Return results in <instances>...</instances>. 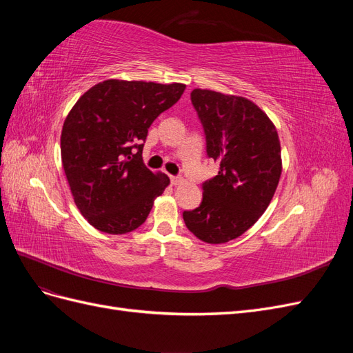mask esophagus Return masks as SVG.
<instances>
[{
    "label": "esophagus",
    "mask_w": 353,
    "mask_h": 353,
    "mask_svg": "<svg viewBox=\"0 0 353 353\" xmlns=\"http://www.w3.org/2000/svg\"><path fill=\"white\" fill-rule=\"evenodd\" d=\"M170 183H172L174 185H179L184 183V178L183 176H170Z\"/></svg>",
    "instance_id": "obj_1"
}]
</instances>
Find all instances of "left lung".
<instances>
[{
  "label": "left lung",
  "instance_id": "1",
  "mask_svg": "<svg viewBox=\"0 0 353 353\" xmlns=\"http://www.w3.org/2000/svg\"><path fill=\"white\" fill-rule=\"evenodd\" d=\"M191 103L206 135L208 156L219 162L203 183V200L185 210L187 228L210 244L240 237L270 206L281 176V145L271 119L239 95L196 88Z\"/></svg>",
  "mask_w": 353,
  "mask_h": 353
}]
</instances>
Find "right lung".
I'll return each instance as SVG.
<instances>
[{
	"mask_svg": "<svg viewBox=\"0 0 353 353\" xmlns=\"http://www.w3.org/2000/svg\"><path fill=\"white\" fill-rule=\"evenodd\" d=\"M184 90L176 82L108 79L81 95L69 112L60 137L61 163L74 205L94 228L137 230L169 185L165 174L143 163V143L153 121Z\"/></svg>",
	"mask_w": 353,
	"mask_h": 353,
	"instance_id": "1",
	"label": "right lung"
}]
</instances>
